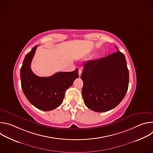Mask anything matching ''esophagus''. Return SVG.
Here are the masks:
<instances>
[{"label": "esophagus", "instance_id": "esophagus-1", "mask_svg": "<svg viewBox=\"0 0 153 153\" xmlns=\"http://www.w3.org/2000/svg\"><path fill=\"white\" fill-rule=\"evenodd\" d=\"M82 70L81 68H79V77L80 76V75L82 74Z\"/></svg>", "mask_w": 153, "mask_h": 153}]
</instances>
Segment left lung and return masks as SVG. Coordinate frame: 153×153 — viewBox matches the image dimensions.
Returning a JSON list of instances; mask_svg holds the SVG:
<instances>
[{"mask_svg":"<svg viewBox=\"0 0 153 153\" xmlns=\"http://www.w3.org/2000/svg\"><path fill=\"white\" fill-rule=\"evenodd\" d=\"M117 52L83 65L80 78L85 105L96 112H105L117 106L124 98L129 83L125 57Z\"/></svg>","mask_w":153,"mask_h":153,"instance_id":"left-lung-1","label":"left lung"}]
</instances>
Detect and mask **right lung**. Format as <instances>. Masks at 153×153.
I'll list each match as a JSON object with an SVG mask.
<instances>
[{"instance_id": "add662e5", "label": "right lung", "mask_w": 153, "mask_h": 153, "mask_svg": "<svg viewBox=\"0 0 153 153\" xmlns=\"http://www.w3.org/2000/svg\"><path fill=\"white\" fill-rule=\"evenodd\" d=\"M37 45L27 54L20 68L21 86L28 101L42 111L59 106L66 90L79 77L78 69L72 72H58L50 77H39L31 69V63Z\"/></svg>"}]
</instances>
